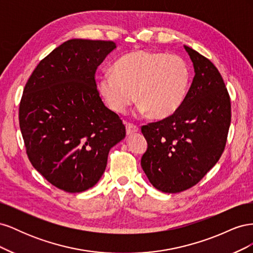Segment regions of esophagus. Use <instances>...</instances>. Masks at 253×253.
Segmentation results:
<instances>
[{"instance_id": "1", "label": "esophagus", "mask_w": 253, "mask_h": 253, "mask_svg": "<svg viewBox=\"0 0 253 253\" xmlns=\"http://www.w3.org/2000/svg\"><path fill=\"white\" fill-rule=\"evenodd\" d=\"M126 131L127 135H132V134L139 132V127L134 126V125H131V124H126Z\"/></svg>"}]
</instances>
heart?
I'll return each mask as SVG.
<instances>
[{"instance_id": "obj_1", "label": "heart", "mask_w": 253, "mask_h": 253, "mask_svg": "<svg viewBox=\"0 0 253 253\" xmlns=\"http://www.w3.org/2000/svg\"><path fill=\"white\" fill-rule=\"evenodd\" d=\"M190 85V70L178 56L144 49L119 58L112 73L97 79V88L108 108L125 114L135 100L139 112L152 119L172 116L185 101Z\"/></svg>"}]
</instances>
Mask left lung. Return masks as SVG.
<instances>
[{"label":"left lung","mask_w":253,"mask_h":253,"mask_svg":"<svg viewBox=\"0 0 253 253\" xmlns=\"http://www.w3.org/2000/svg\"><path fill=\"white\" fill-rule=\"evenodd\" d=\"M183 47L195 73L185 101L172 116L141 127L148 142L142 170L166 193L195 186L215 166L231 121L230 97L218 70L196 50Z\"/></svg>","instance_id":"1"}]
</instances>
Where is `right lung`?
<instances>
[{"label":"right lung","mask_w":253,"mask_h":253,"mask_svg":"<svg viewBox=\"0 0 253 253\" xmlns=\"http://www.w3.org/2000/svg\"><path fill=\"white\" fill-rule=\"evenodd\" d=\"M116 44L72 39L35 68L23 90L19 121L27 156L51 185L83 192L101 178L126 126L99 96L95 73Z\"/></svg>","instance_id":"1"}]
</instances>
